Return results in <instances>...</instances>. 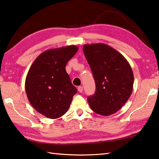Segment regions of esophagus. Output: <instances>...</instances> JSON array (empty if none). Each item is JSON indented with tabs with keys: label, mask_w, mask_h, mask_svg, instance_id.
Returning <instances> with one entry per match:
<instances>
[{
	"label": "esophagus",
	"mask_w": 159,
	"mask_h": 159,
	"mask_svg": "<svg viewBox=\"0 0 159 159\" xmlns=\"http://www.w3.org/2000/svg\"><path fill=\"white\" fill-rule=\"evenodd\" d=\"M77 90H78V91H79V92L82 93V91H83V87H81V86H80V87H78V88H77Z\"/></svg>",
	"instance_id": "obj_1"
}]
</instances>
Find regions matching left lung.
I'll list each match as a JSON object with an SVG mask.
<instances>
[{
    "label": "left lung",
    "instance_id": "1",
    "mask_svg": "<svg viewBox=\"0 0 159 159\" xmlns=\"http://www.w3.org/2000/svg\"><path fill=\"white\" fill-rule=\"evenodd\" d=\"M96 82V92L88 97L93 112L110 116L117 112L131 95L134 76L129 63L121 53L103 43L83 47Z\"/></svg>",
    "mask_w": 159,
    "mask_h": 159
}]
</instances>
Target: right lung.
I'll list each match as a JSON object with an SVG mask.
<instances>
[{
    "label": "right lung",
    "mask_w": 159,
    "mask_h": 159,
    "mask_svg": "<svg viewBox=\"0 0 159 159\" xmlns=\"http://www.w3.org/2000/svg\"><path fill=\"white\" fill-rule=\"evenodd\" d=\"M78 47L70 45L48 49L36 58L28 72L25 90L34 109L49 119L62 116L77 92L66 70Z\"/></svg>",
    "instance_id": "obj_1"
}]
</instances>
